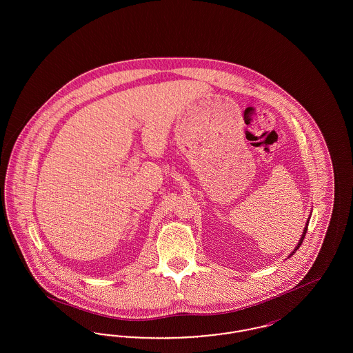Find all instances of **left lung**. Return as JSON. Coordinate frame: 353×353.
I'll return each instance as SVG.
<instances>
[{"mask_svg": "<svg viewBox=\"0 0 353 353\" xmlns=\"http://www.w3.org/2000/svg\"><path fill=\"white\" fill-rule=\"evenodd\" d=\"M307 225H308V222H307ZM305 233H307V226H305V228H304V232H303L302 238H301V241H299V243H298V246H296V248H295V250H298V249H299V246H301V245H302L303 239H304V236H305ZM291 255H292V254H291Z\"/></svg>", "mask_w": 353, "mask_h": 353, "instance_id": "1", "label": "left lung"}]
</instances>
